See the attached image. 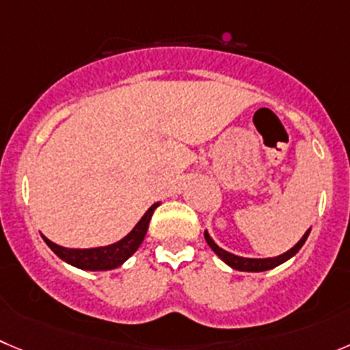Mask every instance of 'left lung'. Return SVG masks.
<instances>
[{"mask_svg": "<svg viewBox=\"0 0 350 350\" xmlns=\"http://www.w3.org/2000/svg\"><path fill=\"white\" fill-rule=\"evenodd\" d=\"M309 232H311V228H309V230L302 235V239L294 245V247H291L287 252H284V254L275 256V258H244V256L232 254V252H228V251H225V249L219 247V245L213 241L208 230H204V239H206V242H208L209 247L213 249V252H215V254L218 256V258L221 259L225 265L230 266V268L237 269V271H268V269L277 268V266H280L282 262H285V261H288L291 258H294V256L299 252V249H301L302 245H304V242L308 241Z\"/></svg>", "mask_w": 350, "mask_h": 350, "instance_id": "left-lung-1", "label": "left lung"}]
</instances>
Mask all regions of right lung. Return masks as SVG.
Returning <instances> with one entry per match:
<instances>
[{
  "mask_svg": "<svg viewBox=\"0 0 350 350\" xmlns=\"http://www.w3.org/2000/svg\"><path fill=\"white\" fill-rule=\"evenodd\" d=\"M159 204H161V202H154V204L142 215V218L139 219L137 225H135L125 237H122L120 241L108 245H98V247L88 249H72L55 244V242H51L42 234L41 237L44 239V242L49 245V249H51L59 259L68 262V265L75 266V268L79 269H85V271H108V269H115L118 268V266H122L123 262L127 261V259L137 251L139 245L142 244V241H144L146 237V232H148L152 213H154V209L158 208Z\"/></svg>",
  "mask_w": 350,
  "mask_h": 350,
  "instance_id": "add662e5",
  "label": "right lung"
}]
</instances>
